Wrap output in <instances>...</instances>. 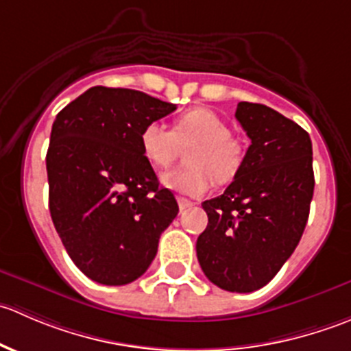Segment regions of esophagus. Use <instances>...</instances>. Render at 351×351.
<instances>
[{"mask_svg": "<svg viewBox=\"0 0 351 351\" xmlns=\"http://www.w3.org/2000/svg\"><path fill=\"white\" fill-rule=\"evenodd\" d=\"M193 202L192 200H189V198H185V197H178V207H180V210H186V208H190V207H193Z\"/></svg>", "mask_w": 351, "mask_h": 351, "instance_id": "esophagus-1", "label": "esophagus"}]
</instances>
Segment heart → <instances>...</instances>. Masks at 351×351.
I'll return each instance as SVG.
<instances>
[{
    "label": "heart",
    "instance_id": "1",
    "mask_svg": "<svg viewBox=\"0 0 351 351\" xmlns=\"http://www.w3.org/2000/svg\"><path fill=\"white\" fill-rule=\"evenodd\" d=\"M141 149L144 158L165 168L182 147H188L185 161L189 166L162 173L161 183L169 190L185 195H204L217 183H229L238 176L244 165V146L231 136L222 117L208 108H192L175 120L173 130L165 123H146L141 130Z\"/></svg>",
    "mask_w": 351,
    "mask_h": 351
}]
</instances>
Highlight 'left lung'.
<instances>
[{"label":"left lung","mask_w":351,"mask_h":351,"mask_svg":"<svg viewBox=\"0 0 351 351\" xmlns=\"http://www.w3.org/2000/svg\"><path fill=\"white\" fill-rule=\"evenodd\" d=\"M236 119L251 144L226 192L202 204L208 224L197 258L212 284L246 293L267 285L302 238L314 193L313 143L267 105L239 101Z\"/></svg>","instance_id":"1"}]
</instances>
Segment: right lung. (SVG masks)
<instances>
[{
  "mask_svg": "<svg viewBox=\"0 0 351 351\" xmlns=\"http://www.w3.org/2000/svg\"><path fill=\"white\" fill-rule=\"evenodd\" d=\"M175 110L143 91L93 86L52 123L49 210L67 254L93 282L137 280L178 214L139 139L146 123Z\"/></svg>",
  "mask_w": 351,
  "mask_h": 351,
  "instance_id": "1",
  "label": "right lung"
}]
</instances>
